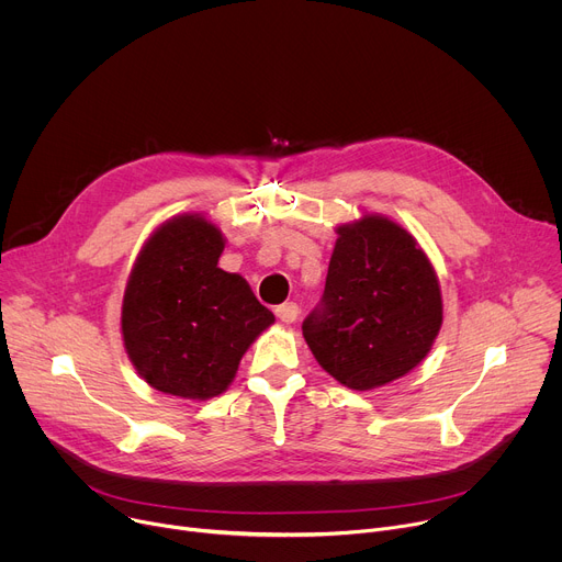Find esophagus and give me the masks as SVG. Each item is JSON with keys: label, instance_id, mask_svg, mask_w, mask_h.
<instances>
[{"label": "esophagus", "instance_id": "obj_1", "mask_svg": "<svg viewBox=\"0 0 562 562\" xmlns=\"http://www.w3.org/2000/svg\"><path fill=\"white\" fill-rule=\"evenodd\" d=\"M277 317L281 319V322H285V324H292L296 317H299V306L294 304V301H288V304H281V306H277Z\"/></svg>", "mask_w": 562, "mask_h": 562}]
</instances>
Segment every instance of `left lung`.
Returning a JSON list of instances; mask_svg holds the SVG:
<instances>
[{"label":"left lung","instance_id":"8db88e82","mask_svg":"<svg viewBox=\"0 0 562 562\" xmlns=\"http://www.w3.org/2000/svg\"><path fill=\"white\" fill-rule=\"evenodd\" d=\"M441 322L439 279L414 236L364 215L337 227L324 296L301 330L324 371L369 392L420 364Z\"/></svg>","mask_w":562,"mask_h":562}]
</instances>
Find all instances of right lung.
<instances>
[{
	"label": "right lung",
	"mask_w": 562,
	"mask_h": 562,
	"mask_svg": "<svg viewBox=\"0 0 562 562\" xmlns=\"http://www.w3.org/2000/svg\"><path fill=\"white\" fill-rule=\"evenodd\" d=\"M223 249L218 227L184 213L157 227L137 256L121 333L127 358L157 392L191 401L223 394L274 322L240 274L218 268Z\"/></svg>",
	"instance_id": "obj_1"
}]
</instances>
